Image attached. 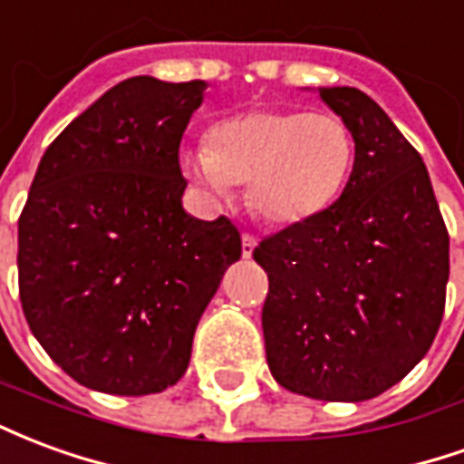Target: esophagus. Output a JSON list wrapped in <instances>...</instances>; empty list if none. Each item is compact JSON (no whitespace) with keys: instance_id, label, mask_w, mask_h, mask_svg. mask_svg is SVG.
I'll use <instances>...</instances> for the list:
<instances>
[{"instance_id":"obj_1","label":"esophagus","mask_w":464,"mask_h":464,"mask_svg":"<svg viewBox=\"0 0 464 464\" xmlns=\"http://www.w3.org/2000/svg\"><path fill=\"white\" fill-rule=\"evenodd\" d=\"M253 248H256V236L253 233H243V258H251Z\"/></svg>"}]
</instances>
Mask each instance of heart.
Masks as SVG:
<instances>
[{"mask_svg":"<svg viewBox=\"0 0 464 464\" xmlns=\"http://www.w3.org/2000/svg\"><path fill=\"white\" fill-rule=\"evenodd\" d=\"M353 161L355 136L338 114L258 109L216 123L188 169L213 191L248 183L261 218L293 226L341 196Z\"/></svg>","mask_w":464,"mask_h":464,"instance_id":"b5f03b06","label":"heart"}]
</instances>
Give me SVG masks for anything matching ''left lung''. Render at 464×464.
Returning <instances> with one entry per match:
<instances>
[{"instance_id": "1", "label": "left lung", "mask_w": 464, "mask_h": 464, "mask_svg": "<svg viewBox=\"0 0 464 464\" xmlns=\"http://www.w3.org/2000/svg\"><path fill=\"white\" fill-rule=\"evenodd\" d=\"M355 136L341 198L266 236L263 338L283 388L360 402L392 388L428 353L445 313L450 236L428 169L368 94L321 89Z\"/></svg>"}]
</instances>
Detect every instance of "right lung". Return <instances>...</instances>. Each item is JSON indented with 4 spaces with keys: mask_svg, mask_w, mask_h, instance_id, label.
<instances>
[{
    "mask_svg": "<svg viewBox=\"0 0 464 464\" xmlns=\"http://www.w3.org/2000/svg\"><path fill=\"white\" fill-rule=\"evenodd\" d=\"M203 82L133 76L49 143L19 216L22 311L86 388L149 395L179 382L241 233L183 211L179 146Z\"/></svg>",
    "mask_w": 464,
    "mask_h": 464,
    "instance_id": "obj_1",
    "label": "right lung"
}]
</instances>
